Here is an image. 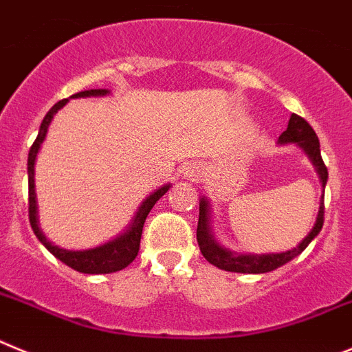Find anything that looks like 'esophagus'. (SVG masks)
<instances>
[{
    "label": "esophagus",
    "instance_id": "34e87169",
    "mask_svg": "<svg viewBox=\"0 0 352 352\" xmlns=\"http://www.w3.org/2000/svg\"><path fill=\"white\" fill-rule=\"evenodd\" d=\"M186 175L191 177V179H198L199 175H201V170H199V166H189V168H186Z\"/></svg>",
    "mask_w": 352,
    "mask_h": 352
}]
</instances>
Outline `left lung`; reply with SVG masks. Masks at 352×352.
Returning a JSON list of instances; mask_svg holds the SVG:
<instances>
[{"instance_id": "1", "label": "left lung", "mask_w": 352, "mask_h": 352, "mask_svg": "<svg viewBox=\"0 0 352 352\" xmlns=\"http://www.w3.org/2000/svg\"><path fill=\"white\" fill-rule=\"evenodd\" d=\"M278 144H296L310 163L314 164L316 172H318L321 186L324 189L326 180H328V170L321 157V148H319V140L312 126L303 119V117L291 113L289 122H287L286 131L278 137ZM210 201L207 198L199 199V219L198 230H196V239L201 254L205 256L208 263L214 267L221 268L226 272H236V274H267V272L275 270V268L283 267L287 261L294 259L298 254H302L312 240L319 235L322 228V215H324V195L319 199V210L316 223L310 230L309 235L302 240L296 247L286 252H268V254H252V252H235L230 251L226 247L221 245L214 239V231H212V215H210Z\"/></svg>"}]
</instances>
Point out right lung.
I'll return each instance as SVG.
<instances>
[{
	"label": "right lung",
	"instance_id": "1",
	"mask_svg": "<svg viewBox=\"0 0 352 352\" xmlns=\"http://www.w3.org/2000/svg\"><path fill=\"white\" fill-rule=\"evenodd\" d=\"M110 94L109 89H89V91H80V93L74 94L69 98H91V96H107ZM69 100L58 101L52 109L47 112L43 117L42 124H40V131L34 140L33 147L28 156V182H30V223L33 228L34 235L43 245L52 252L59 261L68 265L74 270L82 272V274H112V272H119L126 268L133 259L137 258L138 249H140V239H142V230H144V223L147 219L148 212L153 210L157 199L168 191L172 186L164 184L160 189L153 191L147 198L140 204L137 208L135 215H133L131 223L126 226L122 233L116 236V239L109 240V242L101 243V245L93 247V249H84V251H68V249H61V247L54 245L52 242L47 240L43 235L42 228H40V221H38V201H36V191H34V163H36V156L42 148L43 140L47 137L49 126L52 122L54 116L68 103Z\"/></svg>",
	"mask_w": 352,
	"mask_h": 352
}]
</instances>
